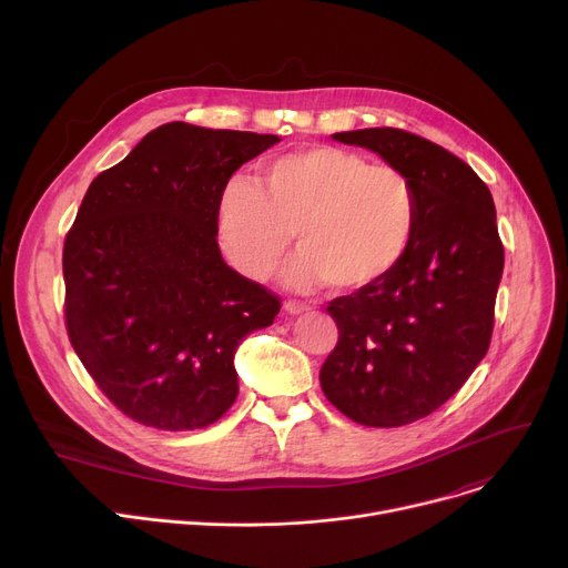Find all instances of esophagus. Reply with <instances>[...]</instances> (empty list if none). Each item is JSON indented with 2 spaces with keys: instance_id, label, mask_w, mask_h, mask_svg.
Listing matches in <instances>:
<instances>
[{
  "instance_id": "1",
  "label": "esophagus",
  "mask_w": 568,
  "mask_h": 568,
  "mask_svg": "<svg viewBox=\"0 0 568 568\" xmlns=\"http://www.w3.org/2000/svg\"><path fill=\"white\" fill-rule=\"evenodd\" d=\"M311 306L308 304H304V302H296V300H287L285 302V311L290 313V315H300V313H306Z\"/></svg>"
}]
</instances>
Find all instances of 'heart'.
I'll use <instances>...</instances> for the list:
<instances>
[{
  "label": "heart",
  "mask_w": 568,
  "mask_h": 568,
  "mask_svg": "<svg viewBox=\"0 0 568 568\" xmlns=\"http://www.w3.org/2000/svg\"><path fill=\"white\" fill-rule=\"evenodd\" d=\"M419 197L394 165H373L338 146L274 159L260 184L236 176L219 200V239L239 274L266 281L294 232L296 255L285 268L292 287L326 281L334 290L366 287L407 255Z\"/></svg>",
  "instance_id": "b5f03b06"
}]
</instances>
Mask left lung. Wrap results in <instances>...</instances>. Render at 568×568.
I'll return each instance as SVG.
<instances>
[{
    "instance_id": "8db88e82",
    "label": "left lung",
    "mask_w": 568,
    "mask_h": 568,
    "mask_svg": "<svg viewBox=\"0 0 568 568\" xmlns=\"http://www.w3.org/2000/svg\"><path fill=\"white\" fill-rule=\"evenodd\" d=\"M334 138L403 170L419 221L389 274L326 306L338 343L320 384L356 424L407 426L449 400L488 352L504 268L495 202L465 161L422 135L382 126Z\"/></svg>"
}]
</instances>
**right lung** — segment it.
<instances>
[{"mask_svg": "<svg viewBox=\"0 0 568 568\" xmlns=\"http://www.w3.org/2000/svg\"><path fill=\"white\" fill-rule=\"evenodd\" d=\"M276 142L172 122L87 189L64 239L67 332L129 419L195 430L236 400L234 349L274 322L281 300L221 257L219 200Z\"/></svg>", "mask_w": 568, "mask_h": 568, "instance_id": "obj_1", "label": "right lung"}]
</instances>
